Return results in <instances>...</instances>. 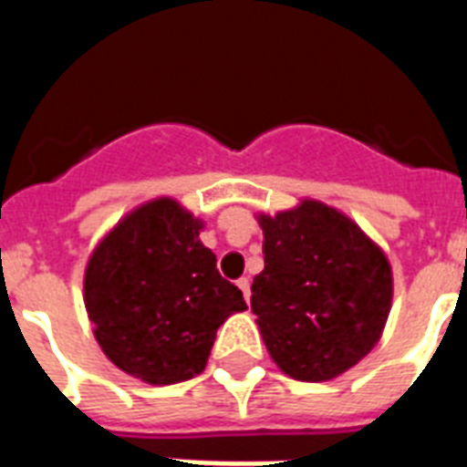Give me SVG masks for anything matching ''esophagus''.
<instances>
[{
	"label": "esophagus",
	"mask_w": 467,
	"mask_h": 467,
	"mask_svg": "<svg viewBox=\"0 0 467 467\" xmlns=\"http://www.w3.org/2000/svg\"><path fill=\"white\" fill-rule=\"evenodd\" d=\"M237 288L242 291L244 300H249V296H252V288H249V278H240V281H237Z\"/></svg>",
	"instance_id": "34e87169"
}]
</instances>
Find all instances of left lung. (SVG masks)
I'll return each mask as SVG.
<instances>
[{"label":"left lung","mask_w":467,"mask_h":467,"mask_svg":"<svg viewBox=\"0 0 467 467\" xmlns=\"http://www.w3.org/2000/svg\"><path fill=\"white\" fill-rule=\"evenodd\" d=\"M264 271L252 312L278 368L325 383L373 351L392 307L388 256L347 213L303 198L276 215L256 213Z\"/></svg>","instance_id":"obj_1"}]
</instances>
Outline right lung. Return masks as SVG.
Masks as SVG:
<instances>
[{"mask_svg": "<svg viewBox=\"0 0 467 467\" xmlns=\"http://www.w3.org/2000/svg\"><path fill=\"white\" fill-rule=\"evenodd\" d=\"M203 220L176 198L135 205L99 240L84 269V307L106 358L150 385H174L208 363L218 327L247 310L198 240Z\"/></svg>", "mask_w": 467, "mask_h": 467, "instance_id": "1", "label": "right lung"}]
</instances>
